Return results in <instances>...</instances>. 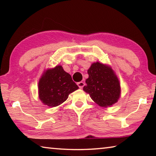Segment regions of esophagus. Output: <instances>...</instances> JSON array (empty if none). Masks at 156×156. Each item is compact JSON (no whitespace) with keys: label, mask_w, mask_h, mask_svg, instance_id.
Segmentation results:
<instances>
[{"label":"esophagus","mask_w":156,"mask_h":156,"mask_svg":"<svg viewBox=\"0 0 156 156\" xmlns=\"http://www.w3.org/2000/svg\"><path fill=\"white\" fill-rule=\"evenodd\" d=\"M77 84H78V86L79 87V88L82 89L84 85V82H79V83H77Z\"/></svg>","instance_id":"34e87169"}]
</instances>
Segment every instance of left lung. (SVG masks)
Listing matches in <instances>:
<instances>
[{
  "label": "left lung",
  "instance_id": "obj_1",
  "mask_svg": "<svg viewBox=\"0 0 156 156\" xmlns=\"http://www.w3.org/2000/svg\"><path fill=\"white\" fill-rule=\"evenodd\" d=\"M89 78L83 90L100 107L112 106L120 96V85L117 76L109 66L96 62L87 71Z\"/></svg>",
  "mask_w": 156,
  "mask_h": 156
}]
</instances>
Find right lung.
<instances>
[{"label":"right lung","instance_id":"right-lung-1","mask_svg":"<svg viewBox=\"0 0 156 156\" xmlns=\"http://www.w3.org/2000/svg\"><path fill=\"white\" fill-rule=\"evenodd\" d=\"M78 87L72 76L58 65L43 73L38 83L39 98L50 107L58 106L68 98L69 94L77 90Z\"/></svg>","mask_w":156,"mask_h":156}]
</instances>
